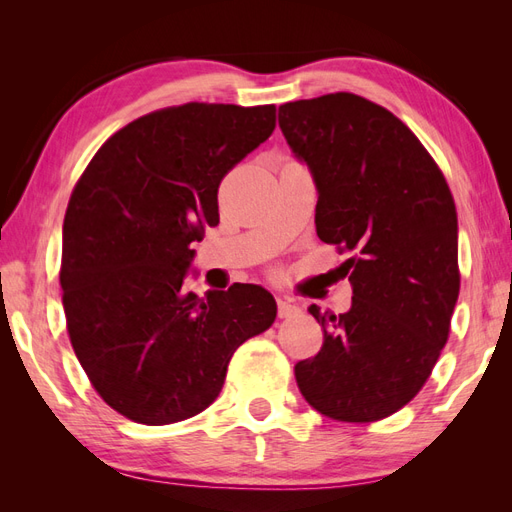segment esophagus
<instances>
[{
    "mask_svg": "<svg viewBox=\"0 0 512 512\" xmlns=\"http://www.w3.org/2000/svg\"><path fill=\"white\" fill-rule=\"evenodd\" d=\"M301 312L299 305H294L288 299H277V316L280 318H292Z\"/></svg>",
    "mask_w": 512,
    "mask_h": 512,
    "instance_id": "1",
    "label": "esophagus"
}]
</instances>
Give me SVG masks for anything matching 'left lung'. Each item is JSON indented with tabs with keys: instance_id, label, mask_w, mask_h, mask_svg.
Returning <instances> with one entry per match:
<instances>
[{
	"instance_id": "left-lung-1",
	"label": "left lung",
	"mask_w": 512,
	"mask_h": 512,
	"mask_svg": "<svg viewBox=\"0 0 512 512\" xmlns=\"http://www.w3.org/2000/svg\"><path fill=\"white\" fill-rule=\"evenodd\" d=\"M294 158L314 177L320 241L354 256L346 314L320 312L314 359L294 365L320 414L371 423L421 391L448 339L459 297L457 211L438 164L391 111L339 94L280 106Z\"/></svg>"
}]
</instances>
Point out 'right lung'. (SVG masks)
<instances>
[{"mask_svg": "<svg viewBox=\"0 0 512 512\" xmlns=\"http://www.w3.org/2000/svg\"><path fill=\"white\" fill-rule=\"evenodd\" d=\"M275 130V106L198 104L128 123L70 196L59 282L70 342L108 406L168 425L209 408L235 350L277 314L256 284L183 288L228 170Z\"/></svg>", "mask_w": 512, "mask_h": 512, "instance_id": "right-lung-1", "label": "right lung"}]
</instances>
